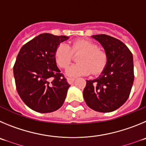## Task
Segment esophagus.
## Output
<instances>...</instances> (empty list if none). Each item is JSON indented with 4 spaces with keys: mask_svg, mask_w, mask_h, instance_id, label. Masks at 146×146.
Returning <instances> with one entry per match:
<instances>
[{
    "mask_svg": "<svg viewBox=\"0 0 146 146\" xmlns=\"http://www.w3.org/2000/svg\"><path fill=\"white\" fill-rule=\"evenodd\" d=\"M67 81H68V82L70 84H73V81H75V78H70V77H68V78H67Z\"/></svg>",
    "mask_w": 146,
    "mask_h": 146,
    "instance_id": "1",
    "label": "esophagus"
}]
</instances>
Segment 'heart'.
Wrapping results in <instances>:
<instances>
[{
  "label": "heart",
  "instance_id": "obj_1",
  "mask_svg": "<svg viewBox=\"0 0 146 146\" xmlns=\"http://www.w3.org/2000/svg\"><path fill=\"white\" fill-rule=\"evenodd\" d=\"M78 52H81L77 59L78 63L67 68L68 76H86L91 72L93 74H98L107 64V54L100 50L97 44L85 39H78L72 42L70 46L66 44L58 46L54 54L57 65L61 68H67L73 60V54Z\"/></svg>",
  "mask_w": 146,
  "mask_h": 146
}]
</instances>
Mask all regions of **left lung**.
<instances>
[{"label":"left lung","mask_w":146,"mask_h":146,"mask_svg":"<svg viewBox=\"0 0 146 146\" xmlns=\"http://www.w3.org/2000/svg\"><path fill=\"white\" fill-rule=\"evenodd\" d=\"M92 38L98 40L107 54L106 66L98 78L86 80L83 95L86 105L95 111H113L128 99L134 81L132 54L117 38L100 34Z\"/></svg>","instance_id":"obj_1"}]
</instances>
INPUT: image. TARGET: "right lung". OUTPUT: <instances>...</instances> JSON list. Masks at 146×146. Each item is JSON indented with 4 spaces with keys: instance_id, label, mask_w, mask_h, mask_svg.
I'll use <instances>...</instances> for the list:
<instances>
[{
    "instance_id": "add662e5",
    "label": "right lung",
    "mask_w": 146,
    "mask_h": 146,
    "mask_svg": "<svg viewBox=\"0 0 146 146\" xmlns=\"http://www.w3.org/2000/svg\"><path fill=\"white\" fill-rule=\"evenodd\" d=\"M68 37L40 34L21 48L14 65L16 88L22 101L36 112L57 111L70 85L57 66L55 51Z\"/></svg>"
}]
</instances>
